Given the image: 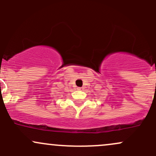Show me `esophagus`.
Listing matches in <instances>:
<instances>
[{
	"label": "esophagus",
	"mask_w": 156,
	"mask_h": 156,
	"mask_svg": "<svg viewBox=\"0 0 156 156\" xmlns=\"http://www.w3.org/2000/svg\"><path fill=\"white\" fill-rule=\"evenodd\" d=\"M78 90H84V87H77Z\"/></svg>",
	"instance_id": "34e87169"
}]
</instances>
